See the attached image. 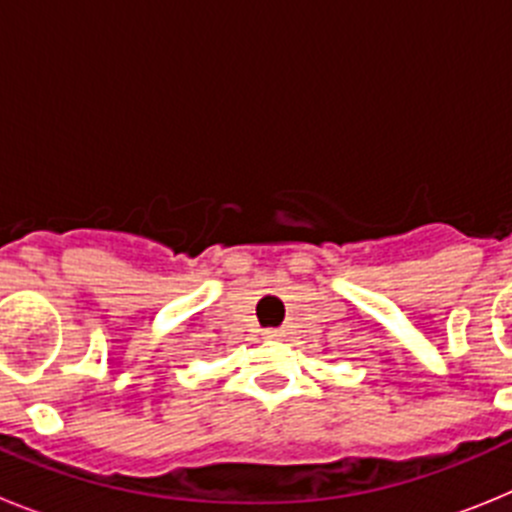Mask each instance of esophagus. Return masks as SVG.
<instances>
[{
  "label": "esophagus",
  "mask_w": 512,
  "mask_h": 512,
  "mask_svg": "<svg viewBox=\"0 0 512 512\" xmlns=\"http://www.w3.org/2000/svg\"><path fill=\"white\" fill-rule=\"evenodd\" d=\"M282 336V330H264V338H279Z\"/></svg>",
  "instance_id": "34e87169"
}]
</instances>
